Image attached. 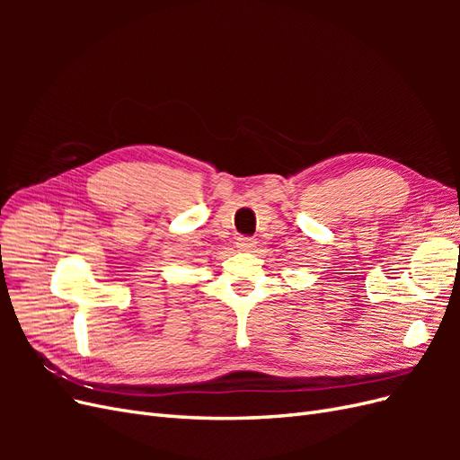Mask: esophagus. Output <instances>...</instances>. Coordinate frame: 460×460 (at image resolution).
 <instances>
[{"mask_svg": "<svg viewBox=\"0 0 460 460\" xmlns=\"http://www.w3.org/2000/svg\"><path fill=\"white\" fill-rule=\"evenodd\" d=\"M255 238H249V235H240L238 240H235V247L240 249V252H249V249L255 247Z\"/></svg>", "mask_w": 460, "mask_h": 460, "instance_id": "1", "label": "esophagus"}]
</instances>
